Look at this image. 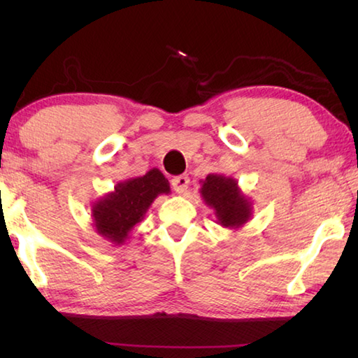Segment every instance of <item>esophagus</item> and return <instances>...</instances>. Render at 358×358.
Returning <instances> with one entry per match:
<instances>
[{"label": "esophagus", "instance_id": "obj_1", "mask_svg": "<svg viewBox=\"0 0 358 358\" xmlns=\"http://www.w3.org/2000/svg\"><path fill=\"white\" fill-rule=\"evenodd\" d=\"M187 186H189V177H187V175H178V177L172 178V187L178 194L186 192Z\"/></svg>", "mask_w": 358, "mask_h": 358}]
</instances>
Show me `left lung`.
<instances>
[{"instance_id":"obj_1","label":"left lung","mask_w":358,"mask_h":358,"mask_svg":"<svg viewBox=\"0 0 358 358\" xmlns=\"http://www.w3.org/2000/svg\"><path fill=\"white\" fill-rule=\"evenodd\" d=\"M201 196L205 203L215 210L216 220L221 226L238 229L250 221L252 205L234 178L210 173L202 181Z\"/></svg>"}]
</instances>
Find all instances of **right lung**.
Wrapping results in <instances>:
<instances>
[{"mask_svg": "<svg viewBox=\"0 0 358 358\" xmlns=\"http://www.w3.org/2000/svg\"><path fill=\"white\" fill-rule=\"evenodd\" d=\"M169 192V180L159 169H151L143 177L118 183L113 192L93 203L92 216L96 232L113 245H123L132 227L143 220L155 199Z\"/></svg>", "mask_w": 358, "mask_h": 358, "instance_id": "add662e5", "label": "right lung"}]
</instances>
